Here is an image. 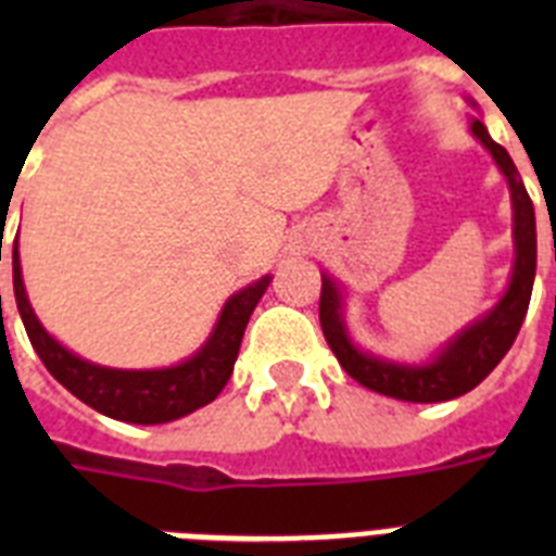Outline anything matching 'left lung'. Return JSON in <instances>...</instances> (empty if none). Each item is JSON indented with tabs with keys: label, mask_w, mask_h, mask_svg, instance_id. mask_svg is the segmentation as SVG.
<instances>
[{
	"label": "left lung",
	"mask_w": 556,
	"mask_h": 556,
	"mask_svg": "<svg viewBox=\"0 0 556 556\" xmlns=\"http://www.w3.org/2000/svg\"><path fill=\"white\" fill-rule=\"evenodd\" d=\"M473 135L491 150L500 169L505 173L510 185V199H514V239H517V265H514V279H510L508 294L493 308L484 320L462 331L450 343L435 364L430 366H397L369 357L357 352L346 338L343 320H340V296L331 279H323L320 291V326L326 334V343L331 346L340 366L364 387L375 389L380 395L397 397V401H415V404H435V401H450L479 387L502 357L508 355L514 340L519 334V326L526 320L528 303H531V288H534L536 274V222L534 204L528 195L522 178H519L514 161L505 152V147L493 141L482 121L470 124Z\"/></svg>",
	"instance_id": "1"
}]
</instances>
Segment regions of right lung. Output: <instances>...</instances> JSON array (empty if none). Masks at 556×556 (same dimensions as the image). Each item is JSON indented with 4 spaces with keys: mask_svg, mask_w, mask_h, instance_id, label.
Here are the masks:
<instances>
[{
    "mask_svg": "<svg viewBox=\"0 0 556 556\" xmlns=\"http://www.w3.org/2000/svg\"><path fill=\"white\" fill-rule=\"evenodd\" d=\"M268 282L270 277H262L260 282H253L236 296H230L207 346L201 349L195 357H190L187 364L159 371L103 369V366L86 364L72 352H65L39 326V320L30 312L28 296H25L20 253L13 244V296H16V308H20L30 346L37 349L39 361L74 397H80L83 404H89L91 409H98L109 418L129 424L176 421L181 415L210 404L225 389L230 371H233L239 346H242L244 326L251 320L253 308L260 303V296L265 294Z\"/></svg>",
    "mask_w": 556,
    "mask_h": 556,
    "instance_id": "right-lung-1",
    "label": "right lung"
}]
</instances>
